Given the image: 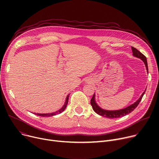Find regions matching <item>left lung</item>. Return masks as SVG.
Returning a JSON list of instances; mask_svg holds the SVG:
<instances>
[{
    "instance_id": "obj_1",
    "label": "left lung",
    "mask_w": 159,
    "mask_h": 159,
    "mask_svg": "<svg viewBox=\"0 0 159 159\" xmlns=\"http://www.w3.org/2000/svg\"><path fill=\"white\" fill-rule=\"evenodd\" d=\"M131 49L133 52V55L135 56L137 58H140V59L143 61L146 66V68L147 70V72L148 73V63H147V60H146V57L142 53H140L138 49H137L136 48L131 47ZM146 90L144 91V93L142 94V95L140 96V97L137 100V101L133 103V104L128 106L126 108H124V109L122 110H114V111H109V110H105L102 109L101 107H100L96 103L95 101V93L93 95L92 98L91 99V105L93 107V110H94V111L97 113L99 115H101L102 116H104V117H107L109 119H116V118H119V117H122L123 116L126 115L129 113H130L131 111H133L134 110L135 108L137 107V106L139 105V104L140 103V101L142 100V98H143L144 94L145 93Z\"/></svg>"
}]
</instances>
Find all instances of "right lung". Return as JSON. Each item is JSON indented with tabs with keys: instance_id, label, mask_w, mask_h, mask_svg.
I'll list each match as a JSON object with an SVG mask.
<instances>
[{
	"instance_id": "1",
	"label": "right lung",
	"mask_w": 159,
	"mask_h": 159,
	"mask_svg": "<svg viewBox=\"0 0 159 159\" xmlns=\"http://www.w3.org/2000/svg\"><path fill=\"white\" fill-rule=\"evenodd\" d=\"M69 95L70 94L67 96L66 97V101H65V103L64 104V106L62 107L61 109H60L59 110H58L54 113H43V114H41V113H37V115L38 116H53V115H58L59 114L61 113H62V111H64V110L66 109V106L67 104H68V99H69Z\"/></svg>"
}]
</instances>
